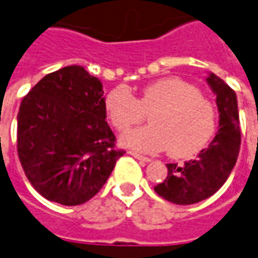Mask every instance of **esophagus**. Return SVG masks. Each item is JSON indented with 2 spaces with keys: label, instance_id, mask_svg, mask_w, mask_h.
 Returning a JSON list of instances; mask_svg holds the SVG:
<instances>
[{
  "label": "esophagus",
  "instance_id": "1",
  "mask_svg": "<svg viewBox=\"0 0 258 258\" xmlns=\"http://www.w3.org/2000/svg\"><path fill=\"white\" fill-rule=\"evenodd\" d=\"M129 154L132 155V157H135V158H138V160H140V161H144V162H149L150 161L149 157L139 154V153H136V151H129Z\"/></svg>",
  "mask_w": 258,
  "mask_h": 258
}]
</instances>
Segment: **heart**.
Returning <instances> with one entry per match:
<instances>
[{
  "instance_id": "1",
  "label": "heart",
  "mask_w": 258,
  "mask_h": 258,
  "mask_svg": "<svg viewBox=\"0 0 258 258\" xmlns=\"http://www.w3.org/2000/svg\"><path fill=\"white\" fill-rule=\"evenodd\" d=\"M104 107L112 125L125 132L143 122L150 123L131 131L122 143L146 153L167 150L173 158H187L202 151L217 131V109L196 86L179 78H164L144 86L139 97L125 86L109 90Z\"/></svg>"
}]
</instances>
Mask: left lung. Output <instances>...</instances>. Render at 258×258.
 <instances>
[{
  "mask_svg": "<svg viewBox=\"0 0 258 258\" xmlns=\"http://www.w3.org/2000/svg\"><path fill=\"white\" fill-rule=\"evenodd\" d=\"M207 82L217 94L220 129L196 158L183 164H167V178L154 190L173 204L187 206L213 196L231 175L239 155L240 131L236 94L217 75L210 74Z\"/></svg>",
  "mask_w": 258,
  "mask_h": 258,
  "instance_id": "obj_1",
  "label": "left lung"
}]
</instances>
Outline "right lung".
Segmentation results:
<instances>
[{"mask_svg": "<svg viewBox=\"0 0 258 258\" xmlns=\"http://www.w3.org/2000/svg\"><path fill=\"white\" fill-rule=\"evenodd\" d=\"M101 82L71 65L45 75L18 112V155L50 202L79 206L96 196L123 150L107 123Z\"/></svg>", "mask_w": 258, "mask_h": 258, "instance_id": "obj_1", "label": "right lung"}]
</instances>
